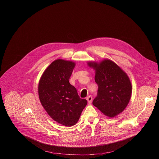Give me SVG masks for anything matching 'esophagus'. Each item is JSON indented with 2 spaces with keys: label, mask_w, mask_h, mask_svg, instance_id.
I'll use <instances>...</instances> for the list:
<instances>
[{
  "label": "esophagus",
  "mask_w": 159,
  "mask_h": 159,
  "mask_svg": "<svg viewBox=\"0 0 159 159\" xmlns=\"http://www.w3.org/2000/svg\"><path fill=\"white\" fill-rule=\"evenodd\" d=\"M86 100H88V103H92V96H88L87 98H86Z\"/></svg>",
  "instance_id": "esophagus-1"
}]
</instances>
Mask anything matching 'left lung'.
<instances>
[{"label":"left lung","instance_id":"1","mask_svg":"<svg viewBox=\"0 0 159 159\" xmlns=\"http://www.w3.org/2000/svg\"><path fill=\"white\" fill-rule=\"evenodd\" d=\"M88 65L95 70V81L98 88L93 106L109 117L121 113L129 104L132 92L127 73L110 59L90 61Z\"/></svg>","mask_w":159,"mask_h":159}]
</instances>
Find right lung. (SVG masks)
Segmentation results:
<instances>
[{"label": "right lung", "instance_id": "1", "mask_svg": "<svg viewBox=\"0 0 159 159\" xmlns=\"http://www.w3.org/2000/svg\"><path fill=\"white\" fill-rule=\"evenodd\" d=\"M75 67L73 61L57 59L43 73L39 83V99L48 115L67 127L75 125L88 102L69 83Z\"/></svg>", "mask_w": 159, "mask_h": 159}]
</instances>
